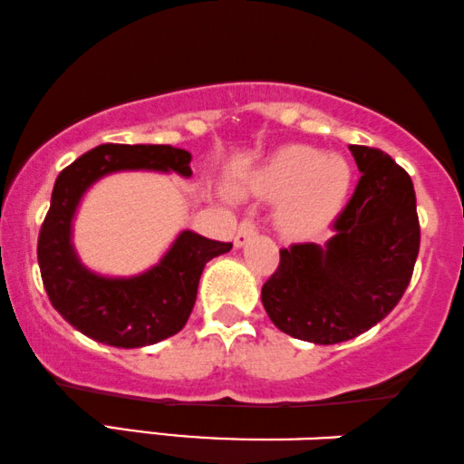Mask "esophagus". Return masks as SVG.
<instances>
[{
  "mask_svg": "<svg viewBox=\"0 0 464 464\" xmlns=\"http://www.w3.org/2000/svg\"><path fill=\"white\" fill-rule=\"evenodd\" d=\"M256 234H258V221L252 219V217H245V219L238 223L237 237H234V245H237V247H243V245L247 243L249 238H254Z\"/></svg>",
  "mask_w": 464,
  "mask_h": 464,
  "instance_id": "1",
  "label": "esophagus"
}]
</instances>
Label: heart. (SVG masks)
Wrapping results in <instances>:
<instances>
[{"instance_id": "1", "label": "heart", "mask_w": 464, "mask_h": 464, "mask_svg": "<svg viewBox=\"0 0 464 464\" xmlns=\"http://www.w3.org/2000/svg\"><path fill=\"white\" fill-rule=\"evenodd\" d=\"M245 187L269 199L286 198L280 212L282 227L293 237H306L339 210L350 187V165L341 156L291 145L271 156Z\"/></svg>"}]
</instances>
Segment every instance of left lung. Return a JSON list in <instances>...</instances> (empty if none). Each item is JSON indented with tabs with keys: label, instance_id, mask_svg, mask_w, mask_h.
Wrapping results in <instances>:
<instances>
[{
	"label": "left lung",
	"instance_id": "left-lung-1",
	"mask_svg": "<svg viewBox=\"0 0 464 464\" xmlns=\"http://www.w3.org/2000/svg\"><path fill=\"white\" fill-rule=\"evenodd\" d=\"M361 179L330 223L325 247L293 243L263 285V306L293 339H356L400 304L421 243L412 179L389 154L350 145Z\"/></svg>",
	"mask_w": 464,
	"mask_h": 464
}]
</instances>
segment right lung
I'll use <instances>...</instances> for the list:
<instances>
[{
    "label": "right lung",
    "mask_w": 464,
    "mask_h": 464,
    "mask_svg": "<svg viewBox=\"0 0 464 464\" xmlns=\"http://www.w3.org/2000/svg\"><path fill=\"white\" fill-rule=\"evenodd\" d=\"M190 154L171 145L106 143L86 151L56 178L52 204L38 232V266L52 306L75 330L112 347H145L184 328L195 306L201 271L232 243L182 232L160 265L130 280L100 277L75 258L71 219L97 178L121 169H158L190 176Z\"/></svg>",
    "instance_id": "right-lung-1"
}]
</instances>
